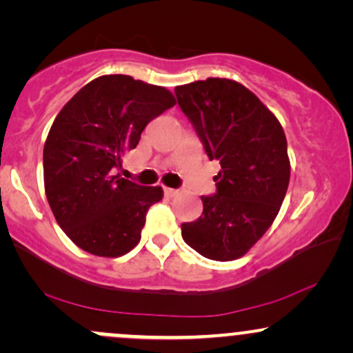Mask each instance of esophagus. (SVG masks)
I'll list each match as a JSON object with an SVG mask.
<instances>
[{
  "label": "esophagus",
  "instance_id": "esophagus-1",
  "mask_svg": "<svg viewBox=\"0 0 353 353\" xmlns=\"http://www.w3.org/2000/svg\"><path fill=\"white\" fill-rule=\"evenodd\" d=\"M164 194L168 197H174V196H177V194H179V190L171 189V188H164Z\"/></svg>",
  "mask_w": 353,
  "mask_h": 353
}]
</instances>
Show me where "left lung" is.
I'll return each instance as SVG.
<instances>
[{
    "mask_svg": "<svg viewBox=\"0 0 353 353\" xmlns=\"http://www.w3.org/2000/svg\"><path fill=\"white\" fill-rule=\"evenodd\" d=\"M174 92L208 156L221 164L217 194L201 197L202 216L181 225L182 239L212 261H236L281 210L290 179L285 132L274 112L234 79L194 81Z\"/></svg>",
    "mask_w": 353,
    "mask_h": 353,
    "instance_id": "8db88e82",
    "label": "left lung"
}]
</instances>
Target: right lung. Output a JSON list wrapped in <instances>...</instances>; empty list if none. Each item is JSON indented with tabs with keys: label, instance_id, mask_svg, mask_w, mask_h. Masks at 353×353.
Instances as JSON below:
<instances>
[{
	"label": "right lung",
	"instance_id": "obj_1",
	"mask_svg": "<svg viewBox=\"0 0 353 353\" xmlns=\"http://www.w3.org/2000/svg\"><path fill=\"white\" fill-rule=\"evenodd\" d=\"M174 104L163 86L106 74L81 88L56 116L43 149L44 192L79 249L114 259L139 244L145 214L163 199V188H143L116 169L149 121Z\"/></svg>",
	"mask_w": 353,
	"mask_h": 353
}]
</instances>
